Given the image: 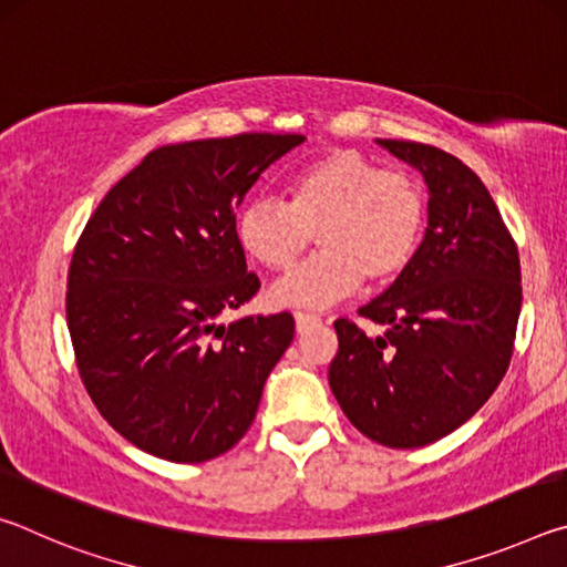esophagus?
<instances>
[{"mask_svg": "<svg viewBox=\"0 0 567 567\" xmlns=\"http://www.w3.org/2000/svg\"><path fill=\"white\" fill-rule=\"evenodd\" d=\"M320 322H322L320 315H315V312H295L297 332H305V330H310V328H318Z\"/></svg>", "mask_w": 567, "mask_h": 567, "instance_id": "1", "label": "esophagus"}]
</instances>
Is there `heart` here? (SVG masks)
Here are the masks:
<instances>
[{"instance_id": "1", "label": "heart", "mask_w": 567, "mask_h": 567, "mask_svg": "<svg viewBox=\"0 0 567 567\" xmlns=\"http://www.w3.org/2000/svg\"><path fill=\"white\" fill-rule=\"evenodd\" d=\"M287 205L252 199L237 215V239L255 262L285 272L318 239L320 252L270 297L280 307H324L362 282L385 285L415 260L427 195L410 169L382 167L358 150H328L282 182Z\"/></svg>"}]
</instances>
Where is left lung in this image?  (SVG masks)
Listing matches in <instances>:
<instances>
[{"instance_id": "1", "label": "left lung", "mask_w": 567, "mask_h": 567, "mask_svg": "<svg viewBox=\"0 0 567 567\" xmlns=\"http://www.w3.org/2000/svg\"><path fill=\"white\" fill-rule=\"evenodd\" d=\"M427 182V233L415 260L375 300L368 334L334 320L330 388L364 437L395 450L435 443L485 405L513 358L520 257L491 192L450 152L380 140Z\"/></svg>"}]
</instances>
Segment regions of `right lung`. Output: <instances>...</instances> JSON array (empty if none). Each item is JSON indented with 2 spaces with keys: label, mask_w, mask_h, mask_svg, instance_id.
<instances>
[{
  "label": "right lung",
  "mask_w": 567,
  "mask_h": 567,
  "mask_svg": "<svg viewBox=\"0 0 567 567\" xmlns=\"http://www.w3.org/2000/svg\"><path fill=\"white\" fill-rule=\"evenodd\" d=\"M302 134L245 132L152 150L74 245L66 324L100 415L145 453L205 463L252 425L295 338L290 312L219 324L260 290L235 209Z\"/></svg>",
  "instance_id": "1"
}]
</instances>
